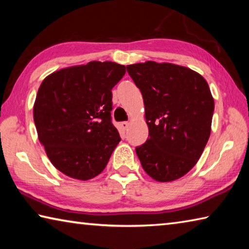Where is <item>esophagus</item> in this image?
Here are the masks:
<instances>
[{
	"instance_id": "esophagus-1",
	"label": "esophagus",
	"mask_w": 249,
	"mask_h": 249,
	"mask_svg": "<svg viewBox=\"0 0 249 249\" xmlns=\"http://www.w3.org/2000/svg\"><path fill=\"white\" fill-rule=\"evenodd\" d=\"M121 126H122V128H123V129H127V127L129 126V123H128V122H122Z\"/></svg>"
}]
</instances>
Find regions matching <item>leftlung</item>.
I'll use <instances>...</instances> for the list:
<instances>
[{"mask_svg": "<svg viewBox=\"0 0 249 249\" xmlns=\"http://www.w3.org/2000/svg\"><path fill=\"white\" fill-rule=\"evenodd\" d=\"M141 90L149 138L136 147L142 169L159 182L183 177L211 134L214 100L205 79L187 67L146 61L126 67Z\"/></svg>", "mask_w": 249, "mask_h": 249, "instance_id": "obj_1", "label": "left lung"}]
</instances>
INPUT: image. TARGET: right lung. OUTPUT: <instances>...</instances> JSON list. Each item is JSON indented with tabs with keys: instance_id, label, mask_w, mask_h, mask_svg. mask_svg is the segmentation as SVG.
Returning <instances> with one entry per match:
<instances>
[{
	"instance_id": "right-lung-1",
	"label": "right lung",
	"mask_w": 249,
	"mask_h": 249,
	"mask_svg": "<svg viewBox=\"0 0 249 249\" xmlns=\"http://www.w3.org/2000/svg\"><path fill=\"white\" fill-rule=\"evenodd\" d=\"M125 69L91 61L54 71L41 82L34 122L49 160L64 175L86 181L107 167L121 141L112 124V89Z\"/></svg>"
}]
</instances>
